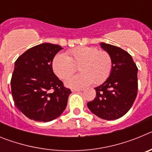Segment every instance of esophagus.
I'll return each instance as SVG.
<instances>
[{"label": "esophagus", "mask_w": 152, "mask_h": 152, "mask_svg": "<svg viewBox=\"0 0 152 152\" xmlns=\"http://www.w3.org/2000/svg\"><path fill=\"white\" fill-rule=\"evenodd\" d=\"M83 91L82 89H79V88H72V92H78V91Z\"/></svg>", "instance_id": "34e87169"}]
</instances>
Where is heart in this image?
Here are the masks:
<instances>
[{
    "label": "heart",
    "instance_id": "heart-1",
    "mask_svg": "<svg viewBox=\"0 0 152 152\" xmlns=\"http://www.w3.org/2000/svg\"><path fill=\"white\" fill-rule=\"evenodd\" d=\"M78 65L81 73L67 78L65 85L68 87L84 88L93 82L100 84L105 81L112 70V58L105 51L81 46L68 51L66 55L58 53L52 61L53 72L61 79L73 74Z\"/></svg>",
    "mask_w": 152,
    "mask_h": 152
}]
</instances>
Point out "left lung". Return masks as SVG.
<instances>
[{"instance_id":"left-lung-1","label":"left lung","mask_w":152,"mask_h":152,"mask_svg":"<svg viewBox=\"0 0 152 152\" xmlns=\"http://www.w3.org/2000/svg\"><path fill=\"white\" fill-rule=\"evenodd\" d=\"M100 45L112 58V70L108 78L94 88L96 97L87 105L98 117L114 120L124 116L135 101L138 91V68L127 52L105 42Z\"/></svg>"}]
</instances>
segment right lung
<instances>
[{"mask_svg": "<svg viewBox=\"0 0 152 152\" xmlns=\"http://www.w3.org/2000/svg\"><path fill=\"white\" fill-rule=\"evenodd\" d=\"M63 48L42 43L28 49L14 64L11 93L17 108L26 117L49 122L65 110L71 90L53 72L52 61Z\"/></svg>", "mask_w": 152, "mask_h": 152, "instance_id": "obj_1", "label": "right lung"}]
</instances>
